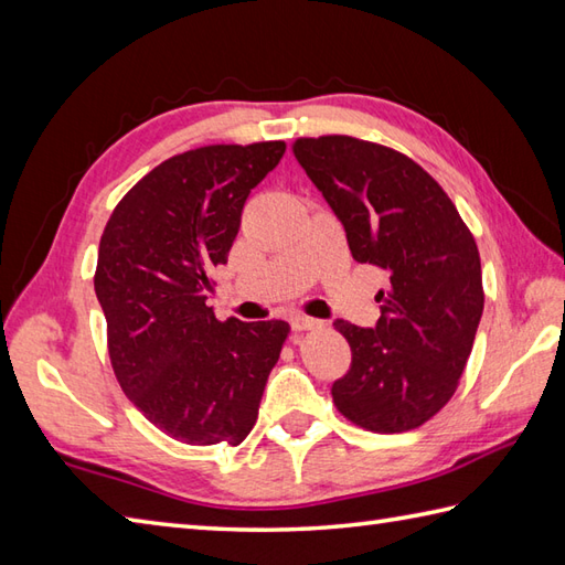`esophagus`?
Returning <instances> with one entry per match:
<instances>
[{
	"mask_svg": "<svg viewBox=\"0 0 565 565\" xmlns=\"http://www.w3.org/2000/svg\"><path fill=\"white\" fill-rule=\"evenodd\" d=\"M289 322H291V328L294 330H313V328H318L320 326V320H316V318H308V316H303V313H296V316H291L289 318Z\"/></svg>",
	"mask_w": 565,
	"mask_h": 565,
	"instance_id": "34e87169",
	"label": "esophagus"
}]
</instances>
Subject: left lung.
<instances>
[{
	"mask_svg": "<svg viewBox=\"0 0 565 565\" xmlns=\"http://www.w3.org/2000/svg\"><path fill=\"white\" fill-rule=\"evenodd\" d=\"M294 154L347 233L352 257L386 274L376 328L334 320L352 364L332 401L393 435L449 403L483 316L481 257L444 189L405 154L350 136L301 138Z\"/></svg>",
	"mask_w": 565,
	"mask_h": 565,
	"instance_id": "left-lung-1",
	"label": "left lung"
}]
</instances>
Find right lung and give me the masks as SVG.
Wrapping results in <instances>:
<instances>
[{
	"label": "right lung",
	"mask_w": 565,
	"mask_h": 565,
	"mask_svg": "<svg viewBox=\"0 0 565 565\" xmlns=\"http://www.w3.org/2000/svg\"><path fill=\"white\" fill-rule=\"evenodd\" d=\"M281 140L206 146L128 191L99 243L94 291L124 393L177 441L237 447L255 427L289 322H221L206 303L243 209L284 158Z\"/></svg>",
	"instance_id": "right-lung-1"
}]
</instances>
